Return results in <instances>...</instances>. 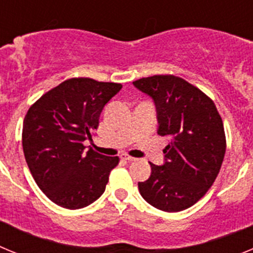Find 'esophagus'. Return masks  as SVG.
<instances>
[{
    "mask_svg": "<svg viewBox=\"0 0 253 253\" xmlns=\"http://www.w3.org/2000/svg\"><path fill=\"white\" fill-rule=\"evenodd\" d=\"M122 158L124 161H128V162H131V161H135V158L134 157H130V156H126V154H123Z\"/></svg>",
    "mask_w": 253,
    "mask_h": 253,
    "instance_id": "1",
    "label": "esophagus"
}]
</instances>
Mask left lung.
Wrapping results in <instances>:
<instances>
[{"instance_id": "1", "label": "left lung", "mask_w": 253, "mask_h": 253, "mask_svg": "<svg viewBox=\"0 0 253 253\" xmlns=\"http://www.w3.org/2000/svg\"><path fill=\"white\" fill-rule=\"evenodd\" d=\"M153 100L160 135L169 137L165 162L151 163L148 180L138 182L142 198L163 211L193 207L213 185L225 154L222 118L204 92L176 76L133 82Z\"/></svg>"}]
</instances>
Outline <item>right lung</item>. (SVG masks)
Listing matches in <instances>:
<instances>
[{
  "mask_svg": "<svg viewBox=\"0 0 253 253\" xmlns=\"http://www.w3.org/2000/svg\"><path fill=\"white\" fill-rule=\"evenodd\" d=\"M122 84L71 78L51 88L29 109L22 148L39 189L57 205L81 209L104 194L119 157L88 149L105 105Z\"/></svg>",
  "mask_w": 253,
  "mask_h": 253,
  "instance_id": "add662e5",
  "label": "right lung"
}]
</instances>
